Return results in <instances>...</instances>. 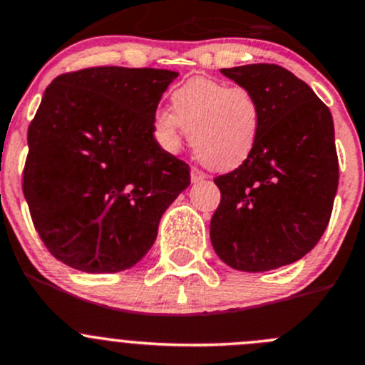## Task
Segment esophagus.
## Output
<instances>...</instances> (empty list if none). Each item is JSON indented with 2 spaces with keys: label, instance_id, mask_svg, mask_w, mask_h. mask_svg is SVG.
<instances>
[{
  "label": "esophagus",
  "instance_id": "esophagus-1",
  "mask_svg": "<svg viewBox=\"0 0 365 365\" xmlns=\"http://www.w3.org/2000/svg\"><path fill=\"white\" fill-rule=\"evenodd\" d=\"M190 180H192L194 183L203 182V180H207V175L202 169H198V167H192V169H190Z\"/></svg>",
  "mask_w": 365,
  "mask_h": 365
}]
</instances>
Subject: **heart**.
Here are the masks:
<instances>
[{"label": "heart", "mask_w": 365, "mask_h": 365, "mask_svg": "<svg viewBox=\"0 0 365 365\" xmlns=\"http://www.w3.org/2000/svg\"><path fill=\"white\" fill-rule=\"evenodd\" d=\"M173 113L158 110L153 135L165 151L182 145L189 131L194 153L214 171H232L254 153L263 125L259 98L247 86L210 77H192L171 93Z\"/></svg>", "instance_id": "1"}]
</instances>
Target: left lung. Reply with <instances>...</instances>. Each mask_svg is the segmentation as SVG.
<instances>
[{
    "label": "left lung",
    "mask_w": 365,
    "mask_h": 365,
    "mask_svg": "<svg viewBox=\"0 0 365 365\" xmlns=\"http://www.w3.org/2000/svg\"><path fill=\"white\" fill-rule=\"evenodd\" d=\"M221 73L254 91L263 125L250 158L214 178L221 202L210 220L212 247L243 272L295 263L319 243L331 217L339 187L331 113L308 84L277 64Z\"/></svg>",
    "instance_id": "1"
}]
</instances>
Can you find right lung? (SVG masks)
Here are the masks:
<instances>
[{
	"mask_svg": "<svg viewBox=\"0 0 365 365\" xmlns=\"http://www.w3.org/2000/svg\"><path fill=\"white\" fill-rule=\"evenodd\" d=\"M176 71L91 66L50 83L29 125L23 194L44 247L90 274L148 254L190 167L160 148L153 117Z\"/></svg>",
	"mask_w": 365,
	"mask_h": 365,
	"instance_id": "add662e5",
	"label": "right lung"
}]
</instances>
